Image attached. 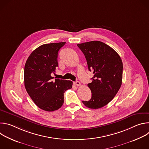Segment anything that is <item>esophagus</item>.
I'll return each mask as SVG.
<instances>
[{
	"instance_id": "1",
	"label": "esophagus",
	"mask_w": 149,
	"mask_h": 149,
	"mask_svg": "<svg viewBox=\"0 0 149 149\" xmlns=\"http://www.w3.org/2000/svg\"><path fill=\"white\" fill-rule=\"evenodd\" d=\"M74 84L75 86H81V83L79 81H76Z\"/></svg>"
}]
</instances>
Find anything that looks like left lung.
<instances>
[{
    "instance_id": "8db88e82",
    "label": "left lung",
    "mask_w": 149,
    "mask_h": 149,
    "mask_svg": "<svg viewBox=\"0 0 149 149\" xmlns=\"http://www.w3.org/2000/svg\"><path fill=\"white\" fill-rule=\"evenodd\" d=\"M86 58L88 70L93 71L92 82L88 84L92 96L82 103L91 109L109 104L122 84L123 62L119 55L110 46L98 40L77 44Z\"/></svg>"
}]
</instances>
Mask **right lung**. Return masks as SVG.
I'll use <instances>...</instances> for the list:
<instances>
[{
	"mask_svg": "<svg viewBox=\"0 0 149 149\" xmlns=\"http://www.w3.org/2000/svg\"><path fill=\"white\" fill-rule=\"evenodd\" d=\"M66 42L44 44L28 57L24 68L25 87L29 95L40 109L54 111L64 101L63 94L72 88V82L51 76L58 64L59 50Z\"/></svg>",
	"mask_w": 149,
	"mask_h": 149,
	"instance_id": "obj_1",
	"label": "right lung"
}]
</instances>
